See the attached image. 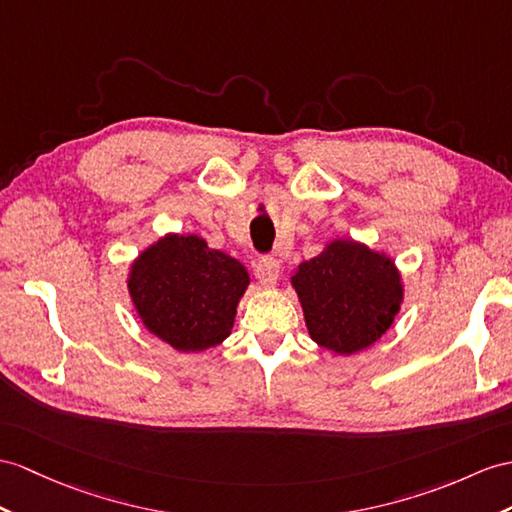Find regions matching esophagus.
Listing matches in <instances>:
<instances>
[{"label": "esophagus", "instance_id": "34e87169", "mask_svg": "<svg viewBox=\"0 0 512 512\" xmlns=\"http://www.w3.org/2000/svg\"><path fill=\"white\" fill-rule=\"evenodd\" d=\"M280 276V260H276L273 256H265L258 260L256 265V278L263 286H273L278 282Z\"/></svg>", "mask_w": 512, "mask_h": 512}]
</instances>
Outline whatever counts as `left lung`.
Returning a JSON list of instances; mask_svg holds the SVG:
<instances>
[{
  "instance_id": "left-lung-1",
  "label": "left lung",
  "mask_w": 512,
  "mask_h": 512,
  "mask_svg": "<svg viewBox=\"0 0 512 512\" xmlns=\"http://www.w3.org/2000/svg\"><path fill=\"white\" fill-rule=\"evenodd\" d=\"M310 339L334 354L367 350L393 326L404 286L393 260L350 239H334L291 276Z\"/></svg>"
}]
</instances>
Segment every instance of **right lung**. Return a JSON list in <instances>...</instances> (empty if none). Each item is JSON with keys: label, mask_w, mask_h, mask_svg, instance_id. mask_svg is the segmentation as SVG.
I'll use <instances>...</instances> for the list:
<instances>
[{"label": "right lung", "mask_w": 512, "mask_h": 512, "mask_svg": "<svg viewBox=\"0 0 512 512\" xmlns=\"http://www.w3.org/2000/svg\"><path fill=\"white\" fill-rule=\"evenodd\" d=\"M249 273L197 234H167L130 267L128 291L143 326L178 352L228 339Z\"/></svg>", "instance_id": "obj_1"}]
</instances>
